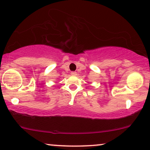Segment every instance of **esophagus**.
<instances>
[{
    "mask_svg": "<svg viewBox=\"0 0 150 150\" xmlns=\"http://www.w3.org/2000/svg\"><path fill=\"white\" fill-rule=\"evenodd\" d=\"M71 74L72 76H76L77 74H76V71H71Z\"/></svg>",
    "mask_w": 150,
    "mask_h": 150,
    "instance_id": "1",
    "label": "esophagus"
}]
</instances>
